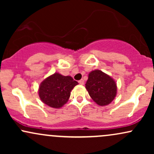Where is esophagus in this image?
<instances>
[{"label":"esophagus","mask_w":154,"mask_h":154,"mask_svg":"<svg viewBox=\"0 0 154 154\" xmlns=\"http://www.w3.org/2000/svg\"><path fill=\"white\" fill-rule=\"evenodd\" d=\"M78 82L79 83L80 85H84V79H80V80L78 81Z\"/></svg>","instance_id":"obj_1"}]
</instances>
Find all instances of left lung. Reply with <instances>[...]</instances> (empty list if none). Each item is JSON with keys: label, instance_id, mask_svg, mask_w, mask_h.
<instances>
[{"label": "left lung", "instance_id": "obj_1", "mask_svg": "<svg viewBox=\"0 0 154 154\" xmlns=\"http://www.w3.org/2000/svg\"><path fill=\"white\" fill-rule=\"evenodd\" d=\"M85 88L92 99L100 106L110 103L116 94V85L114 79L100 70L89 74Z\"/></svg>", "mask_w": 154, "mask_h": 154}]
</instances>
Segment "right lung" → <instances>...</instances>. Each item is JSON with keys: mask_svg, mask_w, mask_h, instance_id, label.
Wrapping results in <instances>:
<instances>
[{"mask_svg": "<svg viewBox=\"0 0 154 154\" xmlns=\"http://www.w3.org/2000/svg\"><path fill=\"white\" fill-rule=\"evenodd\" d=\"M78 84L69 76L55 73L42 82L39 96L44 103L53 108H60L69 98L72 90Z\"/></svg>", "mask_w": 154, "mask_h": 154, "instance_id": "1", "label": "right lung"}]
</instances>
